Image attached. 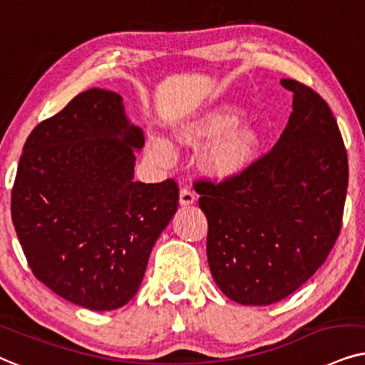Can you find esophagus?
<instances>
[{"mask_svg": "<svg viewBox=\"0 0 365 365\" xmlns=\"http://www.w3.org/2000/svg\"><path fill=\"white\" fill-rule=\"evenodd\" d=\"M195 200H197V195H195V192L193 190H190V188H182V190H180V205L182 207H188V205H193V203H195Z\"/></svg>", "mask_w": 365, "mask_h": 365, "instance_id": "obj_1", "label": "esophagus"}]
</instances>
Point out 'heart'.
Here are the masks:
<instances>
[{
  "instance_id": "obj_1",
  "label": "heart",
  "mask_w": 365,
  "mask_h": 365,
  "mask_svg": "<svg viewBox=\"0 0 365 365\" xmlns=\"http://www.w3.org/2000/svg\"><path fill=\"white\" fill-rule=\"evenodd\" d=\"M237 118L239 116L232 108L207 111L205 115L183 125L178 132V138L180 142L187 145L207 143L232 128L237 123ZM259 148L260 135L257 133V130L252 126L233 128L205 150L202 157V167L208 177L215 180L235 178L250 167ZM148 153L158 163H170L173 160L175 150L170 140L152 137L148 140Z\"/></svg>"
}]
</instances>
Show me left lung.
I'll list each match as a JSON object with an SVG mask.
<instances>
[{
	"mask_svg": "<svg viewBox=\"0 0 365 365\" xmlns=\"http://www.w3.org/2000/svg\"><path fill=\"white\" fill-rule=\"evenodd\" d=\"M272 152L239 177L198 182L207 259L218 289L242 305H270L315 274L341 232L349 165L329 105L307 86Z\"/></svg>",
	"mask_w": 365,
	"mask_h": 365,
	"instance_id": "obj_1",
	"label": "left lung"
}]
</instances>
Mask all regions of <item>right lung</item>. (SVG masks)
<instances>
[{"label":"right lung","instance_id":"1","mask_svg":"<svg viewBox=\"0 0 365 365\" xmlns=\"http://www.w3.org/2000/svg\"><path fill=\"white\" fill-rule=\"evenodd\" d=\"M143 130L123 98L90 88L30 133L11 193L18 240L36 279L90 310L123 307L178 207V187L135 182Z\"/></svg>","mask_w":365,"mask_h":365}]
</instances>
